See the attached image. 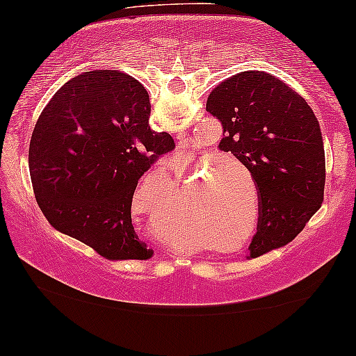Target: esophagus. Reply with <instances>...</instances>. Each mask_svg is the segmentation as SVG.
<instances>
[{
    "instance_id": "1",
    "label": "esophagus",
    "mask_w": 356,
    "mask_h": 356,
    "mask_svg": "<svg viewBox=\"0 0 356 356\" xmlns=\"http://www.w3.org/2000/svg\"><path fill=\"white\" fill-rule=\"evenodd\" d=\"M179 135H181V134H179Z\"/></svg>"
}]
</instances>
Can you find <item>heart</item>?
<instances>
[{
	"instance_id": "obj_1",
	"label": "heart",
	"mask_w": 356,
	"mask_h": 356,
	"mask_svg": "<svg viewBox=\"0 0 356 356\" xmlns=\"http://www.w3.org/2000/svg\"><path fill=\"white\" fill-rule=\"evenodd\" d=\"M243 215L238 211L231 199H227L220 189L210 188L205 191L199 202L193 207V224L197 232L216 247L221 243L235 242L227 245V250L237 248L238 237L243 231ZM248 238L243 243H247ZM226 247V245H224Z\"/></svg>"
}]
</instances>
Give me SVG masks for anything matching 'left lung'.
<instances>
[{
    "mask_svg": "<svg viewBox=\"0 0 356 356\" xmlns=\"http://www.w3.org/2000/svg\"><path fill=\"white\" fill-rule=\"evenodd\" d=\"M207 111L220 119V149L248 168L259 199L250 258L280 248L323 204L320 124L302 97L264 71H242L216 86Z\"/></svg>",
    "mask_w": 356,
    "mask_h": 356,
    "instance_id": "obj_1",
    "label": "left lung"
}]
</instances>
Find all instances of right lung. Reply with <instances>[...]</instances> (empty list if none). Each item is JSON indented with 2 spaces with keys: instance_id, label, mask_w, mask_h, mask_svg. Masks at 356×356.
Listing matches in <instances>:
<instances>
[{
  "instance_id": "obj_1",
  "label": "right lung",
  "mask_w": 356,
  "mask_h": 356,
  "mask_svg": "<svg viewBox=\"0 0 356 356\" xmlns=\"http://www.w3.org/2000/svg\"><path fill=\"white\" fill-rule=\"evenodd\" d=\"M143 86L118 70L76 76L54 94L33 130L29 167L52 227L111 261L149 259L132 224L134 193L175 143L149 127Z\"/></svg>"
}]
</instances>
